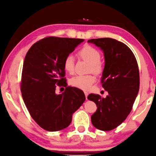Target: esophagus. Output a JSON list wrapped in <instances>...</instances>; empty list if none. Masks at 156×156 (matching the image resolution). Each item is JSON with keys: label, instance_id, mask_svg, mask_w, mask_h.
Masks as SVG:
<instances>
[{"label": "esophagus", "instance_id": "esophagus-1", "mask_svg": "<svg viewBox=\"0 0 156 156\" xmlns=\"http://www.w3.org/2000/svg\"><path fill=\"white\" fill-rule=\"evenodd\" d=\"M84 94H85L86 98L87 99V97H88V92H86V91H84Z\"/></svg>", "mask_w": 156, "mask_h": 156}]
</instances>
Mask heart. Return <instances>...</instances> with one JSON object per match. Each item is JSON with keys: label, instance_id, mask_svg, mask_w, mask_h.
<instances>
[{"label": "heart", "instance_id": "obj_1", "mask_svg": "<svg viewBox=\"0 0 156 156\" xmlns=\"http://www.w3.org/2000/svg\"><path fill=\"white\" fill-rule=\"evenodd\" d=\"M78 55L90 64V70L95 74H100L104 70V63L100 60L99 51L93 46L86 45L78 52ZM63 68L66 72L73 74L75 70V58L72 55H68L63 60ZM95 75L90 74L86 75H76L71 79L70 83L74 87L88 90L95 82Z\"/></svg>", "mask_w": 156, "mask_h": 156}]
</instances>
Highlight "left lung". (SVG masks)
I'll list each match as a JSON object with an SVG mask.
<instances>
[{
	"mask_svg": "<svg viewBox=\"0 0 156 156\" xmlns=\"http://www.w3.org/2000/svg\"><path fill=\"white\" fill-rule=\"evenodd\" d=\"M88 42L103 50L105 66L101 83L108 93L106 98L93 93L88 96L98 107L91 122L101 131H111L131 113L140 88L138 65L131 50L124 43L111 38L93 39Z\"/></svg>",
	"mask_w": 156,
	"mask_h": 156,
	"instance_id": "obj_1",
	"label": "left lung"
}]
</instances>
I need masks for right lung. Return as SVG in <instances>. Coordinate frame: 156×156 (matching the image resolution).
<instances>
[{"label":"right lung","instance_id":"add662e5","mask_svg":"<svg viewBox=\"0 0 156 156\" xmlns=\"http://www.w3.org/2000/svg\"><path fill=\"white\" fill-rule=\"evenodd\" d=\"M81 39L48 37L32 45L23 66L20 91L30 115L38 125L48 131L68 127L73 114L86 99L80 89L67 86L63 60L77 45ZM64 86L59 95L55 87Z\"/></svg>","mask_w":156,"mask_h":156}]
</instances>
